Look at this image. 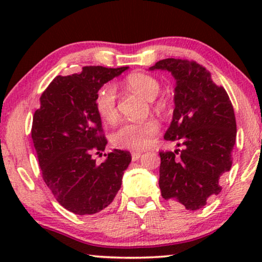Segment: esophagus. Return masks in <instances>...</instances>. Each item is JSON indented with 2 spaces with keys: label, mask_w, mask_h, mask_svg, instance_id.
<instances>
[{
  "label": "esophagus",
  "mask_w": 262,
  "mask_h": 262,
  "mask_svg": "<svg viewBox=\"0 0 262 262\" xmlns=\"http://www.w3.org/2000/svg\"><path fill=\"white\" fill-rule=\"evenodd\" d=\"M141 156H142V154H141V152H132V154H131L132 161H137Z\"/></svg>",
  "instance_id": "esophagus-1"
}]
</instances>
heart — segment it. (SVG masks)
<instances>
[{
	"label": "heart",
	"mask_w": 262,
	"mask_h": 262,
	"mask_svg": "<svg viewBox=\"0 0 262 262\" xmlns=\"http://www.w3.org/2000/svg\"><path fill=\"white\" fill-rule=\"evenodd\" d=\"M125 84L130 91L137 93L146 100H154L159 95L161 84L151 75L136 73L128 75ZM96 112L107 123H114L118 119L117 89L112 83L103 84L95 96ZM159 131L156 120L126 121L123 123L112 134L111 141L118 149L144 150L151 144L152 137Z\"/></svg>",
	"instance_id": "heart-1"
}]
</instances>
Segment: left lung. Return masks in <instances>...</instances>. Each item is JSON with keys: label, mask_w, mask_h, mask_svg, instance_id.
Wrapping results in <instances>:
<instances>
[{"label": "left lung", "mask_w": 262, "mask_h": 262, "mask_svg": "<svg viewBox=\"0 0 262 262\" xmlns=\"http://www.w3.org/2000/svg\"><path fill=\"white\" fill-rule=\"evenodd\" d=\"M149 70H167L177 81L173 120L164 139L182 149L160 152L161 194L177 207L199 210L220 194V179L231 168L234 107L225 89L194 60L167 58Z\"/></svg>", "instance_id": "1"}]
</instances>
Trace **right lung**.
I'll return each instance as SVG.
<instances>
[{
  "label": "right lung",
  "mask_w": 262,
  "mask_h": 262,
  "mask_svg": "<svg viewBox=\"0 0 262 262\" xmlns=\"http://www.w3.org/2000/svg\"><path fill=\"white\" fill-rule=\"evenodd\" d=\"M127 69L84 67L80 74L56 76L40 96L32 139L46 186L70 212L98 213L120 189L131 154L114 149L101 164L93 160L107 144L95 96L103 84Z\"/></svg>",
  "instance_id": "1"
}]
</instances>
